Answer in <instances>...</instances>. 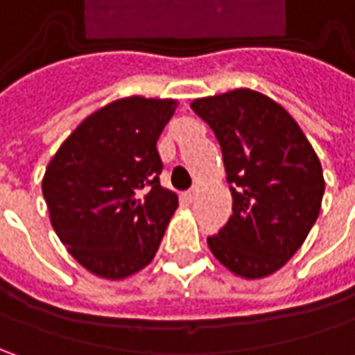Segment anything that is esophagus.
Returning a JSON list of instances; mask_svg holds the SVG:
<instances>
[{
    "instance_id": "obj_1",
    "label": "esophagus",
    "mask_w": 355,
    "mask_h": 355,
    "mask_svg": "<svg viewBox=\"0 0 355 355\" xmlns=\"http://www.w3.org/2000/svg\"><path fill=\"white\" fill-rule=\"evenodd\" d=\"M199 193H201V189H199V185H193V187H191V189H189V191L185 193V199H187V201L191 203V201H196V199H198Z\"/></svg>"
}]
</instances>
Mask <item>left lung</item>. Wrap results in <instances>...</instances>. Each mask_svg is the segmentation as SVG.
<instances>
[{"label":"left lung","instance_id":"obj_1","mask_svg":"<svg viewBox=\"0 0 355 355\" xmlns=\"http://www.w3.org/2000/svg\"><path fill=\"white\" fill-rule=\"evenodd\" d=\"M219 140L233 215L207 237L213 257L243 279L277 272L306 241L324 196L320 159L279 103L251 89L196 98Z\"/></svg>","mask_w":355,"mask_h":355}]
</instances>
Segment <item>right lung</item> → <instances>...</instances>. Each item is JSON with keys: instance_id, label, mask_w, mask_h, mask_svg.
<instances>
[{"instance_id": "obj_1", "label": "right lung", "mask_w": 355, "mask_h": 355, "mask_svg": "<svg viewBox=\"0 0 355 355\" xmlns=\"http://www.w3.org/2000/svg\"><path fill=\"white\" fill-rule=\"evenodd\" d=\"M175 108L173 98H118L85 118L49 162L51 225L96 277L126 279L156 257L178 209V196L159 185L156 148Z\"/></svg>"}]
</instances>
